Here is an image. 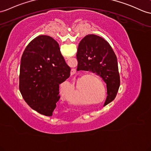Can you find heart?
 Segmentation results:
<instances>
[{
  "instance_id": "heart-1",
  "label": "heart",
  "mask_w": 151,
  "mask_h": 151,
  "mask_svg": "<svg viewBox=\"0 0 151 151\" xmlns=\"http://www.w3.org/2000/svg\"><path fill=\"white\" fill-rule=\"evenodd\" d=\"M61 94H62V95H63V97H64V99H68V97H67V95L63 93V92H61ZM72 102H73V103H81V102H80L79 101H78V100H75L74 99H72Z\"/></svg>"
}]
</instances>
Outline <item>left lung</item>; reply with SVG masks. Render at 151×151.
<instances>
[{
  "instance_id": "left-lung-1",
  "label": "left lung",
  "mask_w": 151,
  "mask_h": 151,
  "mask_svg": "<svg viewBox=\"0 0 151 151\" xmlns=\"http://www.w3.org/2000/svg\"><path fill=\"white\" fill-rule=\"evenodd\" d=\"M76 56L77 70L95 73L106 83L108 95L104 104L114 100L120 81L117 58L109 43L99 36L86 35L79 43Z\"/></svg>"
}]
</instances>
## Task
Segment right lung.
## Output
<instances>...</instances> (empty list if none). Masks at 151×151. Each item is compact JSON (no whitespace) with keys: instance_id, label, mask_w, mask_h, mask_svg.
<instances>
[{"instance_id":"right-lung-1","label":"right lung","mask_w":151,"mask_h":151,"mask_svg":"<svg viewBox=\"0 0 151 151\" xmlns=\"http://www.w3.org/2000/svg\"><path fill=\"white\" fill-rule=\"evenodd\" d=\"M70 75L58 43L42 35L28 44L22 56L19 89L24 101L36 111L52 116L60 99L59 85Z\"/></svg>"}]
</instances>
